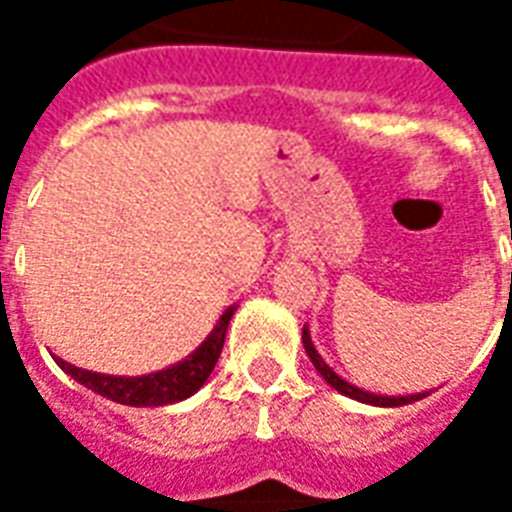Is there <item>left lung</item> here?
<instances>
[{"label":"left lung","mask_w":512,"mask_h":512,"mask_svg":"<svg viewBox=\"0 0 512 512\" xmlns=\"http://www.w3.org/2000/svg\"><path fill=\"white\" fill-rule=\"evenodd\" d=\"M301 343H304V351H307V356L312 359L315 370H318V373H321V376L326 378L334 389H337V392L354 397V400H362V403H370V406L392 408V406H406V403H414V400H422L425 395H430V392H419V395H406V397H381V395H370V392H362V389H356V386H351L348 381H343V378L334 373L332 367L323 362L321 354H318V351H315V345H312L310 332H307V329L301 332Z\"/></svg>","instance_id":"8db88e82"}]
</instances>
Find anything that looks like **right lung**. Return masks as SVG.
<instances>
[{"instance_id":"1","label":"right lung","mask_w":512,"mask_h":512,"mask_svg":"<svg viewBox=\"0 0 512 512\" xmlns=\"http://www.w3.org/2000/svg\"><path fill=\"white\" fill-rule=\"evenodd\" d=\"M230 318H233V310L224 312L211 337L189 359H183L178 365L161 370V373H150V376H101V373L79 370V367L68 365L62 359H57V365L87 389H93V392H98L101 397H109L115 403H123V406H167V403H178L183 397L194 395L205 384V378L211 376V370L222 356L224 334H227Z\"/></svg>"}]
</instances>
